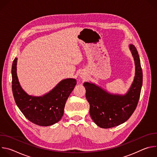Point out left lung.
Instances as JSON below:
<instances>
[{"label":"left lung","instance_id":"1","mask_svg":"<svg viewBox=\"0 0 157 157\" xmlns=\"http://www.w3.org/2000/svg\"><path fill=\"white\" fill-rule=\"evenodd\" d=\"M130 50L135 61L136 75L125 95L112 94L94 84L85 82L86 98L90 108L89 114L96 125L103 128L118 126L127 121L136 110L140 95L143 75L140 58L136 47Z\"/></svg>","mask_w":157,"mask_h":157}]
</instances>
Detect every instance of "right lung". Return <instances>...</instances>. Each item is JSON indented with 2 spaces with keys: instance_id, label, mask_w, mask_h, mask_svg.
Masks as SVG:
<instances>
[{
  "instance_id": "right-lung-1",
  "label": "right lung",
  "mask_w": 157,
  "mask_h": 157,
  "mask_svg": "<svg viewBox=\"0 0 157 157\" xmlns=\"http://www.w3.org/2000/svg\"><path fill=\"white\" fill-rule=\"evenodd\" d=\"M15 58L12 67V87L15 103L25 117L40 126H49L58 122L63 116L66 102L76 84L75 79L60 81L48 93L36 97L27 94L20 85L17 75Z\"/></svg>"
}]
</instances>
